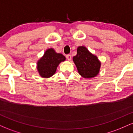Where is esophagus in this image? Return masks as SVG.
Masks as SVG:
<instances>
[{
  "instance_id": "34e87169",
  "label": "esophagus",
  "mask_w": 133,
  "mask_h": 133,
  "mask_svg": "<svg viewBox=\"0 0 133 133\" xmlns=\"http://www.w3.org/2000/svg\"><path fill=\"white\" fill-rule=\"evenodd\" d=\"M66 58H67V59H68V61H71V56L70 54L67 55Z\"/></svg>"
}]
</instances>
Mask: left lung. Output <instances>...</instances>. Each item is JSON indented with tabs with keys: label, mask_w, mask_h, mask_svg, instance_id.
<instances>
[{
	"label": "left lung",
	"mask_w": 133,
	"mask_h": 133,
	"mask_svg": "<svg viewBox=\"0 0 133 133\" xmlns=\"http://www.w3.org/2000/svg\"><path fill=\"white\" fill-rule=\"evenodd\" d=\"M73 61L79 74L84 78H93L99 73L101 63L97 56L90 52L85 46L77 47V55L73 57Z\"/></svg>",
	"instance_id": "left-lung-1"
}]
</instances>
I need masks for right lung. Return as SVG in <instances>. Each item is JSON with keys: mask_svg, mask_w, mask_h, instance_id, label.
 Returning a JSON list of instances; mask_svg holds the SVG:
<instances>
[{"mask_svg": "<svg viewBox=\"0 0 133 133\" xmlns=\"http://www.w3.org/2000/svg\"><path fill=\"white\" fill-rule=\"evenodd\" d=\"M65 57L61 53H57L53 48L47 49L37 63V69L41 77L49 78L56 73L57 66Z\"/></svg>", "mask_w": 133, "mask_h": 133, "instance_id": "1", "label": "right lung"}]
</instances>
